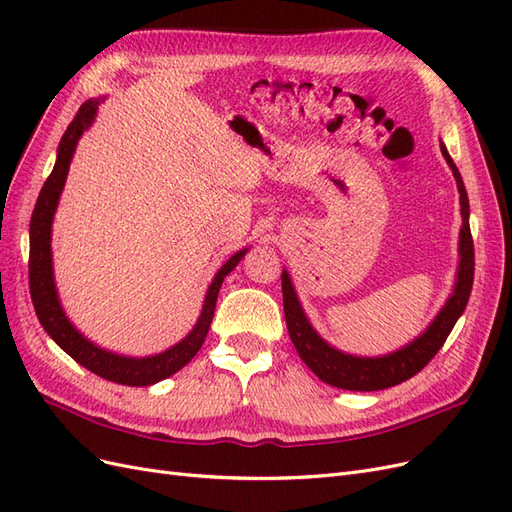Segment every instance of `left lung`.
<instances>
[{"instance_id": "1", "label": "left lung", "mask_w": 512, "mask_h": 512, "mask_svg": "<svg viewBox=\"0 0 512 512\" xmlns=\"http://www.w3.org/2000/svg\"><path fill=\"white\" fill-rule=\"evenodd\" d=\"M442 156L446 164L451 166L453 177L457 181L459 190V203H461V232H459V271L457 282L451 297H448L446 305L440 309L427 331L418 335L414 342L404 346L397 352H391L386 356H376V359H367V356H352L335 350L312 329V324L305 318L303 307L297 299V292L290 282V275L282 273V294H284V314L288 333L294 348H297L303 363L314 371V374L331 386L346 391H382L389 386L406 382L408 378L416 376L438 350L444 346L446 337L451 335L455 322L463 314V309L468 305L472 282H474V241L470 232V203L468 192L455 162L448 156L444 145H440Z\"/></svg>"}]
</instances>
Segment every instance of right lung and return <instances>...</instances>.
I'll return each instance as SVG.
<instances>
[{"label": "right lung", "instance_id": "obj_1", "mask_svg": "<svg viewBox=\"0 0 512 512\" xmlns=\"http://www.w3.org/2000/svg\"><path fill=\"white\" fill-rule=\"evenodd\" d=\"M98 104L100 100H87L79 108V113L74 115L66 134L61 136L59 141L53 173L44 181L40 190L36 209L32 213V224H29V292H32V303L44 331L49 333L53 337V342L61 350L68 352L76 363H81L85 369L94 371L96 376L104 380L126 386H149L173 376L175 371H179L183 365H188L194 359V354L203 346L209 333L224 277L239 265V260L245 256L247 250L237 252L224 262V267L213 277V282L207 290L203 312H200L196 327L190 331L188 337L181 339L177 346L168 348L162 354L147 356V359L119 356L94 346L89 339H85L76 331L57 299L51 258V224L59 203V194L64 190L76 143H79L81 134L91 126V121H94Z\"/></svg>", "mask_w": 512, "mask_h": 512}]
</instances>
